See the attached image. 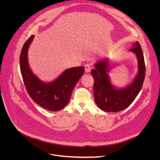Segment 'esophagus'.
<instances>
[{
  "label": "esophagus",
  "mask_w": 160,
  "mask_h": 160,
  "mask_svg": "<svg viewBox=\"0 0 160 160\" xmlns=\"http://www.w3.org/2000/svg\"><path fill=\"white\" fill-rule=\"evenodd\" d=\"M91 69H92V67L90 64H85V72L87 73H88L91 71Z\"/></svg>",
  "instance_id": "obj_1"
}]
</instances>
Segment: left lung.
<instances>
[{"label": "left lung", "mask_w": 160, "mask_h": 160, "mask_svg": "<svg viewBox=\"0 0 160 160\" xmlns=\"http://www.w3.org/2000/svg\"><path fill=\"white\" fill-rule=\"evenodd\" d=\"M129 52L136 55L138 60V72L128 85L118 87L114 85L108 74L111 63L109 58H103L95 63L91 73L94 78L93 95L97 106L106 112H118L134 101L140 92L145 77L144 56L140 43H133Z\"/></svg>", "instance_id": "8db88e82"}]
</instances>
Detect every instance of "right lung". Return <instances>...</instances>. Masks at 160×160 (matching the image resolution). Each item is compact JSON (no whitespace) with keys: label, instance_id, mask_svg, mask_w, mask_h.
I'll return each instance as SVG.
<instances>
[{"label":"right lung","instance_id":"add662e5","mask_svg":"<svg viewBox=\"0 0 160 160\" xmlns=\"http://www.w3.org/2000/svg\"><path fill=\"white\" fill-rule=\"evenodd\" d=\"M32 35L24 43L20 55V67L23 83L32 99L42 107L57 112L69 102L72 91L84 73L83 67L66 69L56 79L45 82L31 70L28 61V50L33 41Z\"/></svg>","mask_w":160,"mask_h":160}]
</instances>
